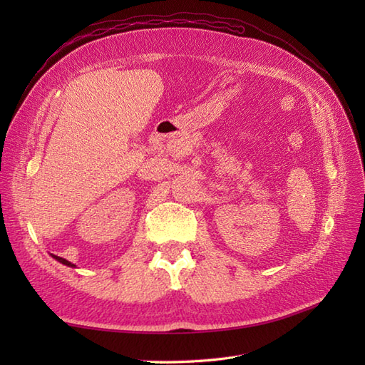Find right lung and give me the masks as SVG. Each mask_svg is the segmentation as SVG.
<instances>
[{
    "mask_svg": "<svg viewBox=\"0 0 365 365\" xmlns=\"http://www.w3.org/2000/svg\"><path fill=\"white\" fill-rule=\"evenodd\" d=\"M54 259H56L58 262H61V263H63V264H67V267H76V264H73V263H70L68 260H65V259H62V257H59V256H53Z\"/></svg>",
    "mask_w": 365,
    "mask_h": 365,
    "instance_id": "right-lung-1",
    "label": "right lung"
}]
</instances>
